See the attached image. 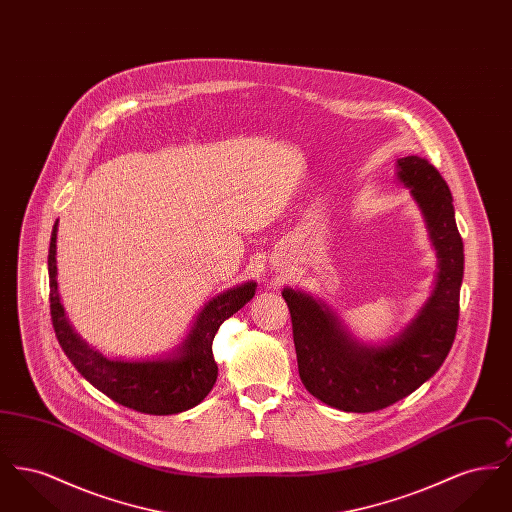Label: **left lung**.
<instances>
[{"mask_svg": "<svg viewBox=\"0 0 512 512\" xmlns=\"http://www.w3.org/2000/svg\"><path fill=\"white\" fill-rule=\"evenodd\" d=\"M397 167L424 213L439 257L436 290L401 336L388 345H363L351 340L324 303L290 288L282 292L303 386L345 413H374L411 395L438 372L457 336L464 245L453 195L428 159L409 155Z\"/></svg>", "mask_w": 512, "mask_h": 512, "instance_id": "8db88e82", "label": "left lung"}]
</instances>
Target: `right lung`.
<instances>
[{
  "label": "right lung",
  "mask_w": 512,
  "mask_h": 512,
  "mask_svg": "<svg viewBox=\"0 0 512 512\" xmlns=\"http://www.w3.org/2000/svg\"><path fill=\"white\" fill-rule=\"evenodd\" d=\"M57 222L49 242V311L55 336L74 368L101 393L122 407L146 414H176L199 405L213 390L219 366L213 340L226 318L238 313L255 295V282L213 297L195 320L180 353L159 361H111L80 340L65 318L57 293L55 267Z\"/></svg>",
  "instance_id": "obj_1"
}]
</instances>
